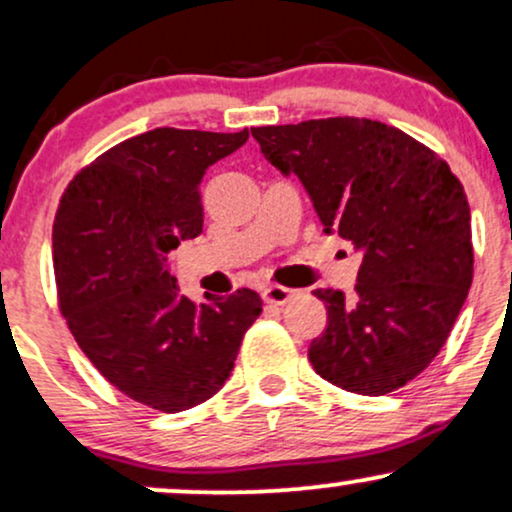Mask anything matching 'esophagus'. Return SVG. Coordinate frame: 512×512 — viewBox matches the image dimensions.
<instances>
[{"mask_svg":"<svg viewBox=\"0 0 512 512\" xmlns=\"http://www.w3.org/2000/svg\"><path fill=\"white\" fill-rule=\"evenodd\" d=\"M294 294H296L294 289H289V287L270 285L263 289V301H266V304H273V306H285Z\"/></svg>","mask_w":512,"mask_h":512,"instance_id":"34e87169","label":"esophagus"}]
</instances>
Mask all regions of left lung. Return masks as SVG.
Listing matches in <instances>:
<instances>
[{"label": "left lung", "instance_id": "left-lung-1", "mask_svg": "<svg viewBox=\"0 0 512 512\" xmlns=\"http://www.w3.org/2000/svg\"><path fill=\"white\" fill-rule=\"evenodd\" d=\"M263 156L296 175L327 235L361 251L356 292L315 289L327 330L308 361L327 382L382 396L418 377L449 339L472 285L470 206L432 149L368 118L251 128Z\"/></svg>", "mask_w": 512, "mask_h": 512}]
</instances>
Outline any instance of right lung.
<instances>
[{"label": "right lung", "mask_w": 512, "mask_h": 512, "mask_svg": "<svg viewBox=\"0 0 512 512\" xmlns=\"http://www.w3.org/2000/svg\"><path fill=\"white\" fill-rule=\"evenodd\" d=\"M246 140L249 130L142 132L75 175L56 211V289L75 342L113 387L163 413L223 387L263 311L254 289L194 304L168 270L170 251L201 235L208 166Z\"/></svg>", "instance_id": "add662e5"}]
</instances>
